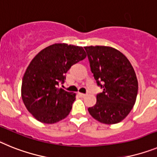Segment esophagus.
Masks as SVG:
<instances>
[{"mask_svg": "<svg viewBox=\"0 0 157 157\" xmlns=\"http://www.w3.org/2000/svg\"><path fill=\"white\" fill-rule=\"evenodd\" d=\"M78 95H79V96H80V97H84V96H86V94L80 93V92H79Z\"/></svg>", "mask_w": 157, "mask_h": 157, "instance_id": "1", "label": "esophagus"}]
</instances>
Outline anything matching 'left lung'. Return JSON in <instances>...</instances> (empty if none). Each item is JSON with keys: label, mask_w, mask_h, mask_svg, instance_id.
<instances>
[{"label": "left lung", "mask_w": 157, "mask_h": 157, "mask_svg": "<svg viewBox=\"0 0 157 157\" xmlns=\"http://www.w3.org/2000/svg\"><path fill=\"white\" fill-rule=\"evenodd\" d=\"M84 50L96 84L103 89L88 112L102 123H118L127 116L135 103L138 84L134 69L116 49L91 46Z\"/></svg>", "instance_id": "1"}]
</instances>
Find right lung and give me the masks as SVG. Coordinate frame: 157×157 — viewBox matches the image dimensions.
Instances as JSON below:
<instances>
[{"mask_svg":"<svg viewBox=\"0 0 157 157\" xmlns=\"http://www.w3.org/2000/svg\"><path fill=\"white\" fill-rule=\"evenodd\" d=\"M85 58L81 46L57 43L33 58L24 73L21 92L24 105L38 121L55 123L69 114L76 94L58 87L71 66Z\"/></svg>","mask_w":157,"mask_h":157,"instance_id":"right-lung-1","label":"right lung"}]
</instances>
